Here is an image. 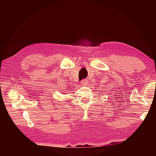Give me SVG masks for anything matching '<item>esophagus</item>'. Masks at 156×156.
Segmentation results:
<instances>
[{
	"instance_id": "34e87169",
	"label": "esophagus",
	"mask_w": 156,
	"mask_h": 156,
	"mask_svg": "<svg viewBox=\"0 0 156 156\" xmlns=\"http://www.w3.org/2000/svg\"><path fill=\"white\" fill-rule=\"evenodd\" d=\"M88 83V82L87 80L84 79V80H83V81H81V84H82L83 86H87Z\"/></svg>"
}]
</instances>
